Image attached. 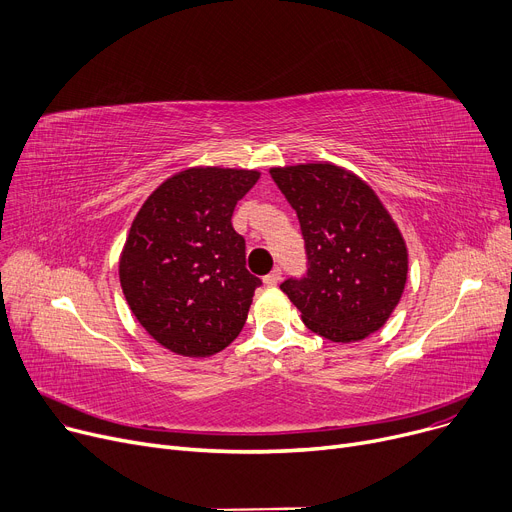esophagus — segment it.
Returning <instances> with one entry per match:
<instances>
[{"instance_id": "1", "label": "esophagus", "mask_w": 512, "mask_h": 512, "mask_svg": "<svg viewBox=\"0 0 512 512\" xmlns=\"http://www.w3.org/2000/svg\"><path fill=\"white\" fill-rule=\"evenodd\" d=\"M280 280H282V270H278V267H276V270H274L272 274H267V276L263 278V284H265V286H270V288H274V286H278V284H280Z\"/></svg>"}]
</instances>
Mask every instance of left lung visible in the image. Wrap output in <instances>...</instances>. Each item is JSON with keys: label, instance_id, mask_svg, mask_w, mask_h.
<instances>
[{"label": "left lung", "instance_id": "left-lung-1", "mask_svg": "<svg viewBox=\"0 0 512 512\" xmlns=\"http://www.w3.org/2000/svg\"><path fill=\"white\" fill-rule=\"evenodd\" d=\"M297 211L309 272L280 288L303 324L332 342L384 328L407 286L409 251L378 193L332 161L270 168Z\"/></svg>", "mask_w": 512, "mask_h": 512}]
</instances>
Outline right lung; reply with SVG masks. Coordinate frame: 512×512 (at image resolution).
<instances>
[{
	"label": "right lung",
	"instance_id": "1",
	"mask_svg": "<svg viewBox=\"0 0 512 512\" xmlns=\"http://www.w3.org/2000/svg\"><path fill=\"white\" fill-rule=\"evenodd\" d=\"M259 170L195 166L141 205L120 253V286L147 334L180 357H211L240 334L261 280L245 267L236 203Z\"/></svg>",
	"mask_w": 512,
	"mask_h": 512
}]
</instances>
